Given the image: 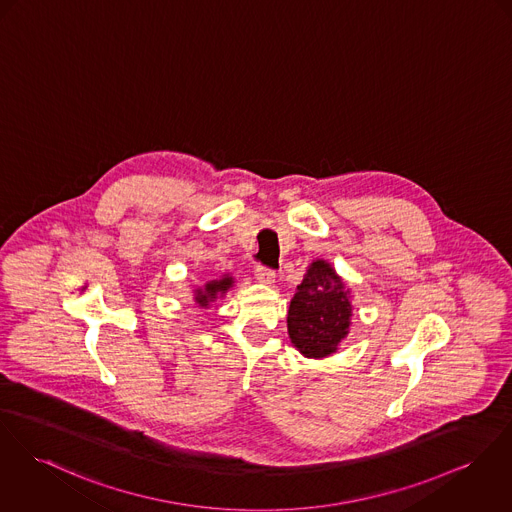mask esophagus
Returning <instances> with one entry per match:
<instances>
[{
    "label": "esophagus",
    "instance_id": "esophagus-1",
    "mask_svg": "<svg viewBox=\"0 0 512 512\" xmlns=\"http://www.w3.org/2000/svg\"><path fill=\"white\" fill-rule=\"evenodd\" d=\"M255 278L261 282V284H273L275 282V271H271V269H267V267H263V265H257V269H255Z\"/></svg>",
    "mask_w": 512,
    "mask_h": 512
}]
</instances>
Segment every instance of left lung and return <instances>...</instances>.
<instances>
[{
    "label": "left lung",
    "instance_id": "left-lung-1",
    "mask_svg": "<svg viewBox=\"0 0 512 512\" xmlns=\"http://www.w3.org/2000/svg\"><path fill=\"white\" fill-rule=\"evenodd\" d=\"M353 317L351 290L335 269L314 261L288 308V335L292 345L308 358H325L337 353L349 335Z\"/></svg>",
    "mask_w": 512,
    "mask_h": 512
}]
</instances>
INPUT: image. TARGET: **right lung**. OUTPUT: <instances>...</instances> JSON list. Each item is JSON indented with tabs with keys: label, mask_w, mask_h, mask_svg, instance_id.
<instances>
[{
	"label": "right lung",
	"mask_w": 512,
	"mask_h": 512,
	"mask_svg": "<svg viewBox=\"0 0 512 512\" xmlns=\"http://www.w3.org/2000/svg\"><path fill=\"white\" fill-rule=\"evenodd\" d=\"M232 286H234V278L230 275H222L220 278L208 280L206 284L195 288V302L200 308H208L216 298H222Z\"/></svg>",
	"instance_id": "add662e5"
}]
</instances>
